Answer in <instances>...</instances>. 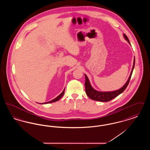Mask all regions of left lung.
<instances>
[{
	"instance_id": "left-lung-1",
	"label": "left lung",
	"mask_w": 150,
	"mask_h": 150,
	"mask_svg": "<svg viewBox=\"0 0 150 150\" xmlns=\"http://www.w3.org/2000/svg\"><path fill=\"white\" fill-rule=\"evenodd\" d=\"M124 36L125 39L128 41L129 44V40L127 36L125 34H124ZM134 64H135V58L134 59V63H133V68L132 70V71L130 73V75L129 76L128 81L125 83V84L119 90L115 91H112V92H98L96 90H94L92 86H91L89 79L86 75H85L86 77V82H85V86H86V92L87 96L92 100H97V101H100V102H108L111 100H112L116 97L117 96H119L120 94L122 93L124 90L127 88V86H128L129 81L131 78L132 74L133 71L134 67Z\"/></svg>"
}]
</instances>
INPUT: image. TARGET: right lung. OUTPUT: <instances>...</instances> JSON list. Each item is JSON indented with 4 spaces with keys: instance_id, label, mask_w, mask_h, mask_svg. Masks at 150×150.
<instances>
[{
    "instance_id": "1",
    "label": "right lung",
    "mask_w": 150,
    "mask_h": 150,
    "mask_svg": "<svg viewBox=\"0 0 150 150\" xmlns=\"http://www.w3.org/2000/svg\"><path fill=\"white\" fill-rule=\"evenodd\" d=\"M64 89L63 91V92H62V93H61L58 97H57L56 98H54V100H50V102H45V103H42V104H45V103H52V102H56L57 100H59L63 96H64Z\"/></svg>"
}]
</instances>
